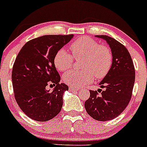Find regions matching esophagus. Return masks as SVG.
<instances>
[{"instance_id":"obj_1","label":"esophagus","mask_w":147,"mask_h":147,"mask_svg":"<svg viewBox=\"0 0 147 147\" xmlns=\"http://www.w3.org/2000/svg\"><path fill=\"white\" fill-rule=\"evenodd\" d=\"M69 89L71 90H78V88L74 86H70Z\"/></svg>"}]
</instances>
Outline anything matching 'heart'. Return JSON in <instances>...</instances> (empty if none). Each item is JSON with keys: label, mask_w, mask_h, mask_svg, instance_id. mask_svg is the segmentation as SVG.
Here are the masks:
<instances>
[{"label": "heart", "mask_w": 147, "mask_h": 147, "mask_svg": "<svg viewBox=\"0 0 147 147\" xmlns=\"http://www.w3.org/2000/svg\"><path fill=\"white\" fill-rule=\"evenodd\" d=\"M70 50L75 59H82V71H71L63 75L65 83L71 86L82 87L94 80L102 79L108 74L113 62V55L110 49L102 46L90 37L79 38L70 45ZM73 58L63 49L57 52L54 58L56 68L59 71H65L71 68Z\"/></svg>", "instance_id": "1"}]
</instances>
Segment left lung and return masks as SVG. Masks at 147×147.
<instances>
[{
	"label": "left lung",
	"instance_id": "left-lung-1",
	"mask_svg": "<svg viewBox=\"0 0 147 147\" xmlns=\"http://www.w3.org/2000/svg\"><path fill=\"white\" fill-rule=\"evenodd\" d=\"M105 40L111 49L112 65L99 85L102 90L90 91L85 102L87 113L93 119L106 121L115 119L124 110L130 101L135 83V67L129 51L121 42L107 35H96Z\"/></svg>",
	"mask_w": 147,
	"mask_h": 147
}]
</instances>
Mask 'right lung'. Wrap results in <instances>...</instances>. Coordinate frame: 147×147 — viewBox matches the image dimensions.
Instances as JSON below:
<instances>
[{
  "label": "right lung",
  "mask_w": 147,
  "mask_h": 147,
  "mask_svg": "<svg viewBox=\"0 0 147 147\" xmlns=\"http://www.w3.org/2000/svg\"><path fill=\"white\" fill-rule=\"evenodd\" d=\"M74 37L70 35H44L23 45L15 61L11 74L15 100L27 116L46 121L57 115L68 86L59 83L54 58L58 51ZM55 86L52 92L48 84Z\"/></svg>",
  "instance_id": "obj_1"
}]
</instances>
